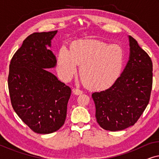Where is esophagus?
<instances>
[{"mask_svg":"<svg viewBox=\"0 0 159 159\" xmlns=\"http://www.w3.org/2000/svg\"><path fill=\"white\" fill-rule=\"evenodd\" d=\"M73 93H75V95H81L82 94V90H80V89L78 88H75V89H73Z\"/></svg>","mask_w":159,"mask_h":159,"instance_id":"1","label":"esophagus"}]
</instances>
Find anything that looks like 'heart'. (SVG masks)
<instances>
[{
    "instance_id": "b5f03b06",
    "label": "heart",
    "mask_w": 159,
    "mask_h": 159,
    "mask_svg": "<svg viewBox=\"0 0 159 159\" xmlns=\"http://www.w3.org/2000/svg\"><path fill=\"white\" fill-rule=\"evenodd\" d=\"M125 51L118 44L98 40H79L71 50L62 46L56 60V70L61 79L69 82L77 73V64L82 80L93 89L107 88L120 75Z\"/></svg>"
}]
</instances>
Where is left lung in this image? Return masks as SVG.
Masks as SVG:
<instances>
[{
  "label": "left lung",
  "mask_w": 159,
  "mask_h": 159,
  "mask_svg": "<svg viewBox=\"0 0 159 159\" xmlns=\"http://www.w3.org/2000/svg\"><path fill=\"white\" fill-rule=\"evenodd\" d=\"M129 58L121 76L107 90L92 98L95 117L106 130H123L137 122L149 103L153 84V64L150 56L129 36Z\"/></svg>",
  "instance_id": "obj_1"
}]
</instances>
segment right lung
<instances>
[{
    "label": "right lung",
    "mask_w": 159,
    "mask_h": 159,
    "mask_svg": "<svg viewBox=\"0 0 159 159\" xmlns=\"http://www.w3.org/2000/svg\"><path fill=\"white\" fill-rule=\"evenodd\" d=\"M57 30L34 32L23 41L9 65L8 85L12 107L23 122L38 134L64 125L71 88L47 71L56 65L51 40Z\"/></svg>",
    "instance_id": "add662e5"
}]
</instances>
